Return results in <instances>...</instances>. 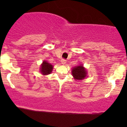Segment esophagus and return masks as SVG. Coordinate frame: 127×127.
Here are the masks:
<instances>
[{"label": "esophagus", "mask_w": 127, "mask_h": 127, "mask_svg": "<svg viewBox=\"0 0 127 127\" xmlns=\"http://www.w3.org/2000/svg\"><path fill=\"white\" fill-rule=\"evenodd\" d=\"M61 62H62V64L64 65V64H65V63H66V60L63 59V60H62V61H61Z\"/></svg>", "instance_id": "1"}]
</instances>
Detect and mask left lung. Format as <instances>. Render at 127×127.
I'll list each match as a JSON object with an SVG mask.
<instances>
[{"label": "left lung", "mask_w": 127, "mask_h": 127, "mask_svg": "<svg viewBox=\"0 0 127 127\" xmlns=\"http://www.w3.org/2000/svg\"><path fill=\"white\" fill-rule=\"evenodd\" d=\"M72 74L76 81H82L87 77V70L84 67V65H76L72 69Z\"/></svg>", "instance_id": "left-lung-1"}]
</instances>
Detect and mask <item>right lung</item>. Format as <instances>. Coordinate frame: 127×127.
<instances>
[{
  "mask_svg": "<svg viewBox=\"0 0 127 127\" xmlns=\"http://www.w3.org/2000/svg\"><path fill=\"white\" fill-rule=\"evenodd\" d=\"M53 65L50 64L47 61L44 60L40 66L39 72L41 73L42 75H48L51 73L53 70Z\"/></svg>",
  "mask_w": 127,
  "mask_h": 127,
  "instance_id": "right-lung-1",
  "label": "right lung"
}]
</instances>
